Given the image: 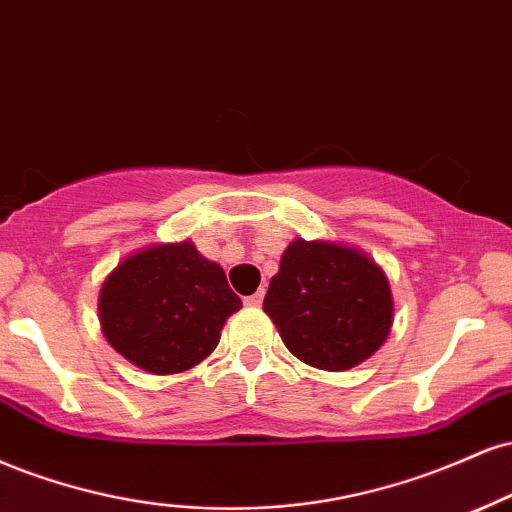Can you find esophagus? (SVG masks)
<instances>
[{"instance_id": "esophagus-1", "label": "esophagus", "mask_w": 512, "mask_h": 512, "mask_svg": "<svg viewBox=\"0 0 512 512\" xmlns=\"http://www.w3.org/2000/svg\"><path fill=\"white\" fill-rule=\"evenodd\" d=\"M244 304L251 306V309H258V306L263 304V290H258L256 294H251V297H246Z\"/></svg>"}]
</instances>
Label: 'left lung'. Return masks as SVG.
<instances>
[{
    "mask_svg": "<svg viewBox=\"0 0 512 512\" xmlns=\"http://www.w3.org/2000/svg\"><path fill=\"white\" fill-rule=\"evenodd\" d=\"M263 311L294 357L323 371H347L386 342L393 294L364 251L294 239L270 278Z\"/></svg>",
    "mask_w": 512,
    "mask_h": 512,
    "instance_id": "1",
    "label": "left lung"
}]
</instances>
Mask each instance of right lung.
<instances>
[{
  "label": "right lung",
  "instance_id": "add662e5",
  "mask_svg": "<svg viewBox=\"0 0 512 512\" xmlns=\"http://www.w3.org/2000/svg\"><path fill=\"white\" fill-rule=\"evenodd\" d=\"M242 299L225 270L186 239L153 244L124 258L102 282L98 314L110 345L155 376L191 369L218 347Z\"/></svg>",
  "mask_w": 512,
  "mask_h": 512
}]
</instances>
